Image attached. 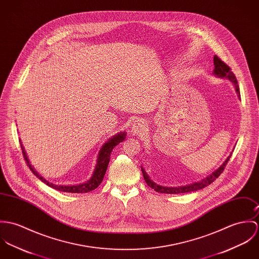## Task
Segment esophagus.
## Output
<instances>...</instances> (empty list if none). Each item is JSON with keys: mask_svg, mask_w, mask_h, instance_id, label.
<instances>
[{"mask_svg": "<svg viewBox=\"0 0 259 259\" xmlns=\"http://www.w3.org/2000/svg\"><path fill=\"white\" fill-rule=\"evenodd\" d=\"M145 126H146L145 120L138 118V119L135 120V121L132 123V125H131V133H132L133 135H139V134H141L142 131L144 130V128H145Z\"/></svg>", "mask_w": 259, "mask_h": 259, "instance_id": "34e87169", "label": "esophagus"}]
</instances>
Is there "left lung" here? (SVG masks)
Instances as JSON below:
<instances>
[{"mask_svg": "<svg viewBox=\"0 0 259 259\" xmlns=\"http://www.w3.org/2000/svg\"><path fill=\"white\" fill-rule=\"evenodd\" d=\"M213 64H214V68H213L212 74L217 77H220V78L229 79L234 87V90L237 94L238 99H240V92H239V87L237 84V80L235 78V75L230 70V66H228L224 61L221 60V58H218L217 56L213 57ZM231 154L232 153H230V156L225 160V162L215 171L209 174L205 178L201 179V181H198V182H195V183H192V184H189V185H185V186L165 187V186L158 185L150 179L148 174L144 170L143 167H141V171L143 174L144 180H145L146 184L158 193H162V194H185V193H190V192H196V191L201 190V189L205 188L206 186L210 185L217 178H219V176L224 171L225 166L228 164Z\"/></svg>", "mask_w": 259, "mask_h": 259, "instance_id": "8db88e82", "label": "left lung"}]
</instances>
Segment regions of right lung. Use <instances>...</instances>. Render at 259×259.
Segmentation results:
<instances>
[{
  "label": "right lung",
  "instance_id": "add662e5",
  "mask_svg": "<svg viewBox=\"0 0 259 259\" xmlns=\"http://www.w3.org/2000/svg\"><path fill=\"white\" fill-rule=\"evenodd\" d=\"M125 138H126V132H120V133L116 134L114 136H112L111 138H109L105 143L102 145V147L100 148V150L98 152L95 168H94V171L92 172L91 178L85 183L78 184V185H67V186H65V185H55V184L47 181L42 176H40L38 172H36L33 169V167L31 166L30 162H29V158L27 156V152H26V150H25V148H24L21 140H20V142H21V148L23 150L24 158L27 161L30 171L33 172L41 182H44L49 187H51V188H53L55 190L60 191V192L79 194V193H88L90 191H93V190H95L101 184V182L103 181V178L105 176L106 170H107L109 161H110V154H111L112 150L120 142L124 141Z\"/></svg>",
  "mask_w": 259,
  "mask_h": 259
}]
</instances>
